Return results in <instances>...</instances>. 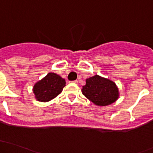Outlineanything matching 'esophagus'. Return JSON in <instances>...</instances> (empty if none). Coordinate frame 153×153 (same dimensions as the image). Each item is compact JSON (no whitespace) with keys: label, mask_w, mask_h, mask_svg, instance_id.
<instances>
[{"label":"esophagus","mask_w":153,"mask_h":153,"mask_svg":"<svg viewBox=\"0 0 153 153\" xmlns=\"http://www.w3.org/2000/svg\"><path fill=\"white\" fill-rule=\"evenodd\" d=\"M72 83H75V84H78V81H77V80H75V81H72Z\"/></svg>","instance_id":"1"}]
</instances>
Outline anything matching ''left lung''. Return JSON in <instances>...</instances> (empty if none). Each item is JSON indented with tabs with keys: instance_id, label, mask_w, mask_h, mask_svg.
Wrapping results in <instances>:
<instances>
[{
	"instance_id": "1",
	"label": "left lung",
	"mask_w": 153,
	"mask_h": 153,
	"mask_svg": "<svg viewBox=\"0 0 153 153\" xmlns=\"http://www.w3.org/2000/svg\"><path fill=\"white\" fill-rule=\"evenodd\" d=\"M82 93L98 106H107L118 98V89L113 81L96 75L86 80Z\"/></svg>"
}]
</instances>
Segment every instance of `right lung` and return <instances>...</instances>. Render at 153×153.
<instances>
[{
  "mask_svg": "<svg viewBox=\"0 0 153 153\" xmlns=\"http://www.w3.org/2000/svg\"><path fill=\"white\" fill-rule=\"evenodd\" d=\"M66 81L58 75L49 72L35 84L33 92L38 101L47 102L58 96L65 86Z\"/></svg>",
  "mask_w": 153,
  "mask_h": 153,
  "instance_id": "1",
  "label": "right lung"
}]
</instances>
